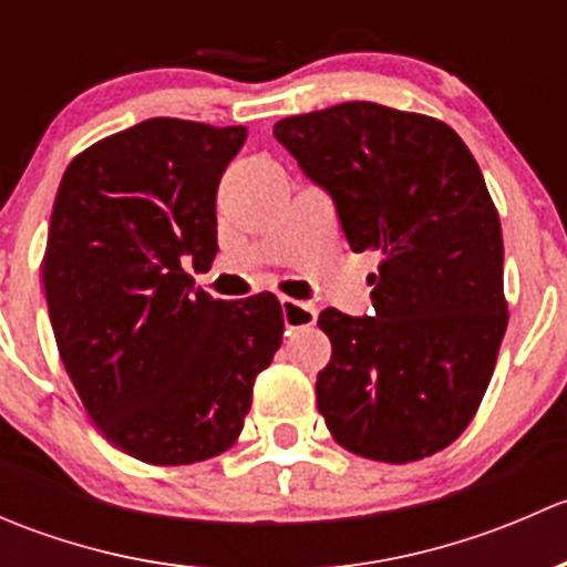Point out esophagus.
Returning <instances> with one entry per match:
<instances>
[{
    "mask_svg": "<svg viewBox=\"0 0 567 567\" xmlns=\"http://www.w3.org/2000/svg\"><path fill=\"white\" fill-rule=\"evenodd\" d=\"M279 305H282L285 326H288V329H307V326H316L318 307L312 305V301H299L290 299V296H282Z\"/></svg>",
    "mask_w": 567,
    "mask_h": 567,
    "instance_id": "esophagus-1",
    "label": "esophagus"
}]
</instances>
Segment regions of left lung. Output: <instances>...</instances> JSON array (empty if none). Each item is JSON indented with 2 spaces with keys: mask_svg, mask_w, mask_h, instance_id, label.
<instances>
[{
  "mask_svg": "<svg viewBox=\"0 0 567 567\" xmlns=\"http://www.w3.org/2000/svg\"><path fill=\"white\" fill-rule=\"evenodd\" d=\"M334 199L353 251H381L375 316L320 312L331 359L318 411L340 447L411 463L477 414L507 329L502 225L477 162L447 123L351 101L274 125Z\"/></svg>",
  "mask_w": 567,
  "mask_h": 567,
  "instance_id": "8db88e82",
  "label": "left lung"
}]
</instances>
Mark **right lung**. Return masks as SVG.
<instances>
[{
    "label": "right lung",
    "mask_w": 567,
    "mask_h": 567,
    "mask_svg": "<svg viewBox=\"0 0 567 567\" xmlns=\"http://www.w3.org/2000/svg\"><path fill=\"white\" fill-rule=\"evenodd\" d=\"M244 125L153 117L68 164L43 288L60 359L109 442L186 466L238 442L257 373L282 346L274 293L221 301L186 271L216 257V188Z\"/></svg>",
    "instance_id": "obj_1"
}]
</instances>
